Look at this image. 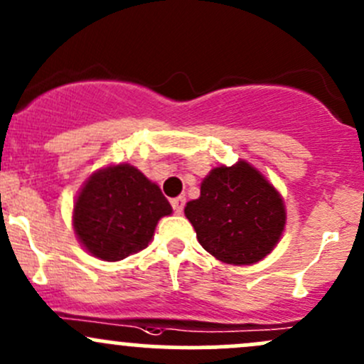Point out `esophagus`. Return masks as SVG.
I'll use <instances>...</instances> for the list:
<instances>
[{"mask_svg":"<svg viewBox=\"0 0 364 364\" xmlns=\"http://www.w3.org/2000/svg\"><path fill=\"white\" fill-rule=\"evenodd\" d=\"M171 206H173V212L177 215H181L183 212V206H186V198L178 196L171 199Z\"/></svg>","mask_w":364,"mask_h":364,"instance_id":"1","label":"esophagus"}]
</instances>
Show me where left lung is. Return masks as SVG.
<instances>
[{
	"label": "left lung",
	"instance_id": "8db88e82",
	"mask_svg": "<svg viewBox=\"0 0 364 364\" xmlns=\"http://www.w3.org/2000/svg\"><path fill=\"white\" fill-rule=\"evenodd\" d=\"M199 245L215 259L250 265L274 250L287 224L281 194L250 163L217 166L183 210Z\"/></svg>",
	"mask_w": 364,
	"mask_h": 364
}]
</instances>
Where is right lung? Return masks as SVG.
<instances>
[{"mask_svg":"<svg viewBox=\"0 0 364 364\" xmlns=\"http://www.w3.org/2000/svg\"><path fill=\"white\" fill-rule=\"evenodd\" d=\"M170 213L161 189L124 163L102 168L85 182L74 203L73 225L93 257L116 262L146 248L159 218Z\"/></svg>","mask_w":364,"mask_h":364,"instance_id":"1","label":"right lung"}]
</instances>
